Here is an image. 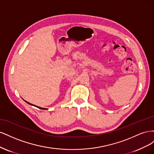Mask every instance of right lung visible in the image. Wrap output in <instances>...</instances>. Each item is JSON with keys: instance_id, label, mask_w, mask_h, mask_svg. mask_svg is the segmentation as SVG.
Segmentation results:
<instances>
[{"instance_id": "obj_1", "label": "right lung", "mask_w": 154, "mask_h": 154, "mask_svg": "<svg viewBox=\"0 0 154 154\" xmlns=\"http://www.w3.org/2000/svg\"><path fill=\"white\" fill-rule=\"evenodd\" d=\"M25 101V100H24ZM27 103H28V104H29V105H32V106H36L37 108H38V109H42V110H47L48 109H45V108H42V107H40V106H36V105H32V104H31V103H29V102H27V101H25Z\"/></svg>"}]
</instances>
